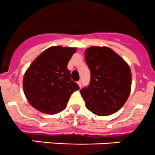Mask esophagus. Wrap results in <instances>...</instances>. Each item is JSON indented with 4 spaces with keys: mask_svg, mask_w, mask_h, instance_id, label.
<instances>
[{
    "mask_svg": "<svg viewBox=\"0 0 155 155\" xmlns=\"http://www.w3.org/2000/svg\"><path fill=\"white\" fill-rule=\"evenodd\" d=\"M78 84L79 85V87H81V81H78Z\"/></svg>",
    "mask_w": 155,
    "mask_h": 155,
    "instance_id": "34e87169",
    "label": "esophagus"
}]
</instances>
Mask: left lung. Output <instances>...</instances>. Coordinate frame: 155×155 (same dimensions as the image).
Wrapping results in <instances>:
<instances>
[{
  "instance_id": "left-lung-1",
  "label": "left lung",
  "mask_w": 155,
  "mask_h": 155,
  "mask_svg": "<svg viewBox=\"0 0 155 155\" xmlns=\"http://www.w3.org/2000/svg\"><path fill=\"white\" fill-rule=\"evenodd\" d=\"M91 71L87 87L80 91L86 107L99 116L120 110L127 101L131 87L128 64L107 47H91L85 51Z\"/></svg>"
}]
</instances>
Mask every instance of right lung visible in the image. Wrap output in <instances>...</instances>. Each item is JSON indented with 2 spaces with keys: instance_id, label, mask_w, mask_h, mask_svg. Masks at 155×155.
<instances>
[{
  "instance_id": "1",
  "label": "right lung",
  "mask_w": 155,
  "mask_h": 155,
  "mask_svg": "<svg viewBox=\"0 0 155 155\" xmlns=\"http://www.w3.org/2000/svg\"><path fill=\"white\" fill-rule=\"evenodd\" d=\"M76 52L74 48L54 46L42 52L30 65L24 76L23 88L31 106L48 114L66 107L78 84L71 80L68 64Z\"/></svg>"
}]
</instances>
